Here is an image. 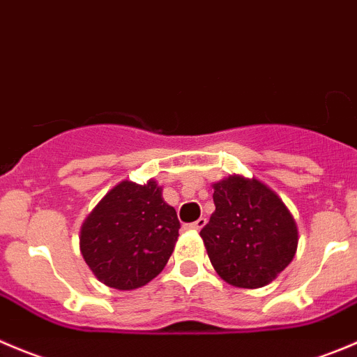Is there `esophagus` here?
Returning <instances> with one entry per match:
<instances>
[{"instance_id":"esophagus-1","label":"esophagus","mask_w":357,"mask_h":357,"mask_svg":"<svg viewBox=\"0 0 357 357\" xmlns=\"http://www.w3.org/2000/svg\"><path fill=\"white\" fill-rule=\"evenodd\" d=\"M206 218H199V220L197 221H193V223H188L186 225V228H190V230H200V228L204 227V225H206Z\"/></svg>"}]
</instances>
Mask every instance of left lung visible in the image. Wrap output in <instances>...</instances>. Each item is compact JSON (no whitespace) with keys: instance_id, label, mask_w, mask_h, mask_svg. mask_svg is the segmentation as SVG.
Segmentation results:
<instances>
[{"instance_id":"1","label":"left lung","mask_w":357,"mask_h":357,"mask_svg":"<svg viewBox=\"0 0 357 357\" xmlns=\"http://www.w3.org/2000/svg\"><path fill=\"white\" fill-rule=\"evenodd\" d=\"M216 211L200 230L214 271L237 288H261L291 263L298 230L291 213L258 179L214 183Z\"/></svg>"}]
</instances>
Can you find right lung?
<instances>
[{
	"label": "right lung",
	"mask_w": 357,
	"mask_h": 357,
	"mask_svg": "<svg viewBox=\"0 0 357 357\" xmlns=\"http://www.w3.org/2000/svg\"><path fill=\"white\" fill-rule=\"evenodd\" d=\"M179 220L157 181H122L83 223L79 251L96 278L115 289H136L164 271L178 241Z\"/></svg>",
	"instance_id": "obj_1"
}]
</instances>
